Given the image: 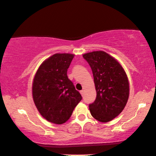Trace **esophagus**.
Returning a JSON list of instances; mask_svg holds the SVG:
<instances>
[{"label": "esophagus", "instance_id": "34e87169", "mask_svg": "<svg viewBox=\"0 0 156 156\" xmlns=\"http://www.w3.org/2000/svg\"><path fill=\"white\" fill-rule=\"evenodd\" d=\"M80 94H81L82 96H83V93H84V92H83V90H81L80 92Z\"/></svg>", "mask_w": 156, "mask_h": 156}]
</instances>
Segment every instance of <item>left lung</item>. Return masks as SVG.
I'll return each mask as SVG.
<instances>
[{
    "instance_id": "left-lung-1",
    "label": "left lung",
    "mask_w": 156,
    "mask_h": 156,
    "mask_svg": "<svg viewBox=\"0 0 156 156\" xmlns=\"http://www.w3.org/2000/svg\"><path fill=\"white\" fill-rule=\"evenodd\" d=\"M92 69L97 96L89 104L92 116L107 122L124 109L129 97V83L119 62L104 51H93L83 55Z\"/></svg>"
}]
</instances>
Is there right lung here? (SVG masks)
I'll return each instance as SVG.
<instances>
[{
	"mask_svg": "<svg viewBox=\"0 0 156 156\" xmlns=\"http://www.w3.org/2000/svg\"><path fill=\"white\" fill-rule=\"evenodd\" d=\"M73 57L69 53H55L41 64L34 78L35 105L46 120L55 124L67 122L82 100L67 74Z\"/></svg>",
	"mask_w": 156,
	"mask_h": 156,
	"instance_id": "1",
	"label": "right lung"
}]
</instances>
